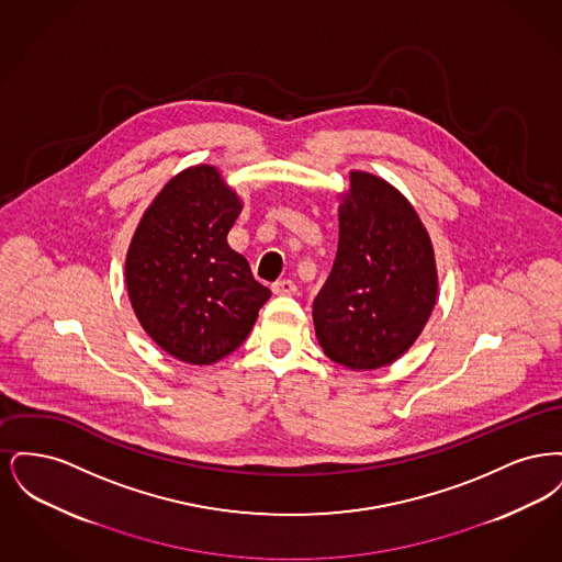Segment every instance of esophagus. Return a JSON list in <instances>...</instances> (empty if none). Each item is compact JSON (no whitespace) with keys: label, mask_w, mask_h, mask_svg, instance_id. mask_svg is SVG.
Here are the masks:
<instances>
[{"label":"esophagus","mask_w":562,"mask_h":562,"mask_svg":"<svg viewBox=\"0 0 562 562\" xmlns=\"http://www.w3.org/2000/svg\"><path fill=\"white\" fill-rule=\"evenodd\" d=\"M271 291L280 296H291L296 293V286H294L293 280H278L271 284Z\"/></svg>","instance_id":"esophagus-1"}]
</instances>
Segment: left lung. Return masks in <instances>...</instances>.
Here are the masks:
<instances>
[{"instance_id":"left-lung-1","label":"left lung","mask_w":562,"mask_h":562,"mask_svg":"<svg viewBox=\"0 0 562 562\" xmlns=\"http://www.w3.org/2000/svg\"><path fill=\"white\" fill-rule=\"evenodd\" d=\"M438 276L428 232L401 191L353 170L339 206V246L314 299L324 353L351 371L398 360L436 305Z\"/></svg>"}]
</instances>
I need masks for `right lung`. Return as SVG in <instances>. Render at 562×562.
<instances>
[{
    "instance_id": "obj_1",
    "label": "right lung",
    "mask_w": 562,
    "mask_h": 562,
    "mask_svg": "<svg viewBox=\"0 0 562 562\" xmlns=\"http://www.w3.org/2000/svg\"><path fill=\"white\" fill-rule=\"evenodd\" d=\"M240 211L218 170L200 164L164 186L134 232L126 255L134 314L181 362L213 364L240 348L271 296L227 244Z\"/></svg>"
}]
</instances>
